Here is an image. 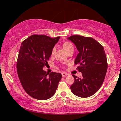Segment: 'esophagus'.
<instances>
[{
	"label": "esophagus",
	"instance_id": "1",
	"mask_svg": "<svg viewBox=\"0 0 121 121\" xmlns=\"http://www.w3.org/2000/svg\"><path fill=\"white\" fill-rule=\"evenodd\" d=\"M61 74H62V77H65V76H67V75H68L67 73H64V72H63V73H62Z\"/></svg>",
	"mask_w": 121,
	"mask_h": 121
}]
</instances>
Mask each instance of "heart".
Instances as JSON below:
<instances>
[{"label": "heart", "instance_id": "heart-1", "mask_svg": "<svg viewBox=\"0 0 121 121\" xmlns=\"http://www.w3.org/2000/svg\"><path fill=\"white\" fill-rule=\"evenodd\" d=\"M62 46H63V48H64V49L66 51V52H68V51H69L70 49H73V45H72L71 43L69 42V41H65V42L63 43V44H62ZM55 51H56V47H53L52 49V52L51 53H52V55L55 53Z\"/></svg>", "mask_w": 121, "mask_h": 121}]
</instances>
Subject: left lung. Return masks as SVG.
I'll use <instances>...</instances> for the list:
<instances>
[{
  "mask_svg": "<svg viewBox=\"0 0 121 121\" xmlns=\"http://www.w3.org/2000/svg\"><path fill=\"white\" fill-rule=\"evenodd\" d=\"M76 45L79 53L74 60L82 78L72 75L74 82L70 87L73 94L82 98L91 97L100 88L108 69L104 48L90 37L73 35L68 37Z\"/></svg>",
  "mask_w": 121,
  "mask_h": 121,
  "instance_id": "8db88e82",
  "label": "left lung"
}]
</instances>
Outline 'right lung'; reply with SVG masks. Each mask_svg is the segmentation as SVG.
<instances>
[{
	"mask_svg": "<svg viewBox=\"0 0 121 121\" xmlns=\"http://www.w3.org/2000/svg\"><path fill=\"white\" fill-rule=\"evenodd\" d=\"M60 37L51 38L43 35H33L22 43L17 61V72L24 91L39 100L54 95L62 75L43 70L52 55V49Z\"/></svg>",
	"mask_w": 121,
	"mask_h": 121,
	"instance_id": "1",
	"label": "right lung"
}]
</instances>
